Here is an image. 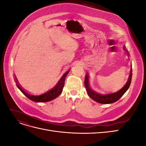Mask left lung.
<instances>
[{"label": "left lung", "instance_id": "8db88e82", "mask_svg": "<svg viewBox=\"0 0 146 146\" xmlns=\"http://www.w3.org/2000/svg\"><path fill=\"white\" fill-rule=\"evenodd\" d=\"M123 49L126 51V52L128 54V56H129V53H128L125 47H123ZM131 76H132V68L130 69V76L129 77V79H128V81L125 84V85L123 86L121 90H119L116 92H114V93L108 94H99L98 92H96V91L92 90L89 86L88 75L87 74H86L85 79V86L88 96H89L92 99H93L94 100L96 101L97 102L100 103V104H111L113 102H115L118 100L123 94H124V93L127 91V90L129 89L131 84Z\"/></svg>", "mask_w": 146, "mask_h": 146}]
</instances>
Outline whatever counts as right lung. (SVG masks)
Returning <instances> with one entry per match:
<instances>
[{
	"mask_svg": "<svg viewBox=\"0 0 146 146\" xmlns=\"http://www.w3.org/2000/svg\"><path fill=\"white\" fill-rule=\"evenodd\" d=\"M69 70H68L63 76H62L60 78V80L58 82V83L56 84V85L54 88H52V90L47 91L46 92H44V93L41 94H30L29 92L25 91L24 88L22 87L17 81V79L16 77H15V80L17 86L18 87L20 91L23 92V93L27 97V98L32 100L34 102H48L50 101L53 99H54L56 98L61 92H62L63 87L64 85V82H65V78L67 76V75L68 74Z\"/></svg>",
	"mask_w": 146,
	"mask_h": 146,
	"instance_id": "1",
	"label": "right lung"
}]
</instances>
